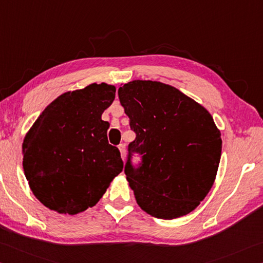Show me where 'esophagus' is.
Masks as SVG:
<instances>
[{"instance_id": "esophagus-1", "label": "esophagus", "mask_w": 263, "mask_h": 263, "mask_svg": "<svg viewBox=\"0 0 263 263\" xmlns=\"http://www.w3.org/2000/svg\"><path fill=\"white\" fill-rule=\"evenodd\" d=\"M118 148L120 150V153H121V157L124 162V158H126V146H124V144H119Z\"/></svg>"}]
</instances>
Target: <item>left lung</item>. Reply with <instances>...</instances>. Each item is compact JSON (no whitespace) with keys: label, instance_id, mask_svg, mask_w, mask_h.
<instances>
[{"label":"left lung","instance_id":"left-lung-1","mask_svg":"<svg viewBox=\"0 0 263 263\" xmlns=\"http://www.w3.org/2000/svg\"><path fill=\"white\" fill-rule=\"evenodd\" d=\"M118 92L136 134L128 144L124 173L137 203L162 219L190 214L209 193L218 170L222 139L213 117L160 82L133 81ZM136 153L141 160L135 165Z\"/></svg>","mask_w":263,"mask_h":263}]
</instances>
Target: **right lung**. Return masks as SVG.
Listing matches in <instances>:
<instances>
[{"label":"right lung","mask_w":263,"mask_h":263,"mask_svg":"<svg viewBox=\"0 0 263 263\" xmlns=\"http://www.w3.org/2000/svg\"><path fill=\"white\" fill-rule=\"evenodd\" d=\"M115 87L90 84L58 97L25 136L23 168L31 191L50 210L76 215L93 206L122 172L117 146L108 144L109 123L101 114Z\"/></svg>","instance_id":"obj_1"}]
</instances>
